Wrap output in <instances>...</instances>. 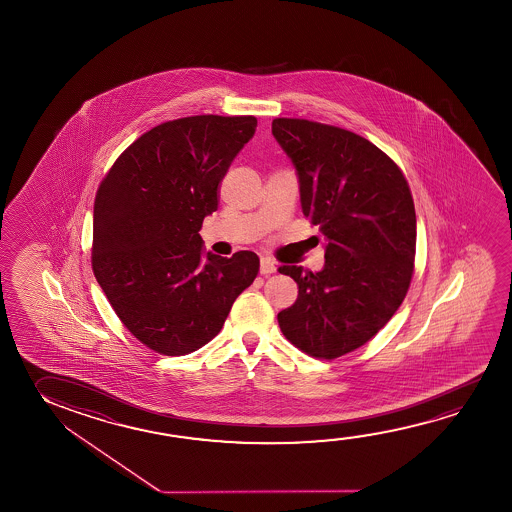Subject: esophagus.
<instances>
[{"mask_svg": "<svg viewBox=\"0 0 512 512\" xmlns=\"http://www.w3.org/2000/svg\"><path fill=\"white\" fill-rule=\"evenodd\" d=\"M277 271V264L269 257H262L260 259V275H271Z\"/></svg>", "mask_w": 512, "mask_h": 512, "instance_id": "obj_1", "label": "esophagus"}]
</instances>
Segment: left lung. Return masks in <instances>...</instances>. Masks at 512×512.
Segmentation results:
<instances>
[{"mask_svg":"<svg viewBox=\"0 0 512 512\" xmlns=\"http://www.w3.org/2000/svg\"><path fill=\"white\" fill-rule=\"evenodd\" d=\"M271 132L300 178L303 216L327 239L325 268L280 266L298 298L278 312L289 343L337 359L377 336L411 285L416 210L389 155L361 135L309 119H273Z\"/></svg>","mask_w":512,"mask_h":512,"instance_id":"1","label":"left lung"}]
</instances>
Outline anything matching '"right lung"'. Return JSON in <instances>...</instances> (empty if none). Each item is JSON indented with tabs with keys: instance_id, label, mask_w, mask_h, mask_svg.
<instances>
[{
	"instance_id": "obj_1",
	"label": "right lung",
	"mask_w": 512,
	"mask_h": 512,
	"mask_svg": "<svg viewBox=\"0 0 512 512\" xmlns=\"http://www.w3.org/2000/svg\"><path fill=\"white\" fill-rule=\"evenodd\" d=\"M253 116L166 121L130 144L94 200L93 271L114 312L153 352L180 357L218 336L259 257L202 260L205 216L219 184L255 134Z\"/></svg>"
}]
</instances>
